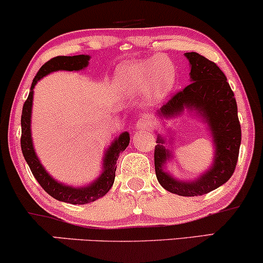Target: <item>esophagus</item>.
Returning a JSON list of instances; mask_svg holds the SVG:
<instances>
[{"label":"esophagus","mask_w":263,"mask_h":263,"mask_svg":"<svg viewBox=\"0 0 263 263\" xmlns=\"http://www.w3.org/2000/svg\"><path fill=\"white\" fill-rule=\"evenodd\" d=\"M137 126L139 129H146V128H150L151 126V119L148 118L147 116H144L141 117L140 119L137 122Z\"/></svg>","instance_id":"1"}]
</instances>
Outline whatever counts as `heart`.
I'll list each match as a JSON object with an SVG mask.
<instances>
[{"mask_svg": "<svg viewBox=\"0 0 263 263\" xmlns=\"http://www.w3.org/2000/svg\"><path fill=\"white\" fill-rule=\"evenodd\" d=\"M174 83L172 62L163 56L123 64L118 69V84L124 91L135 92L150 86L155 95H164Z\"/></svg>", "mask_w": 263, "mask_h": 263, "instance_id": "obj_1", "label": "heart"}]
</instances>
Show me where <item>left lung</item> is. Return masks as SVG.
Here are the masks:
<instances>
[{
	"mask_svg": "<svg viewBox=\"0 0 263 263\" xmlns=\"http://www.w3.org/2000/svg\"><path fill=\"white\" fill-rule=\"evenodd\" d=\"M189 60L190 84L174 93L162 106L158 115L172 117L186 108H195L209 122L215 139L216 156L209 172L194 181H181L172 178L163 170L170 158V151L158 138L155 146V171L158 183L170 193L180 196H199L217 189L233 176L239 157L241 128L238 118V106L234 92L218 66L196 52H186Z\"/></svg>",
	"mask_w": 263,
	"mask_h": 263,
	"instance_id": "1",
	"label": "left lung"
}]
</instances>
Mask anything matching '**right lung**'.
Listing matches in <instances>:
<instances>
[{
	"label": "right lung",
	"instance_id": "right-lung-1",
	"mask_svg": "<svg viewBox=\"0 0 263 263\" xmlns=\"http://www.w3.org/2000/svg\"><path fill=\"white\" fill-rule=\"evenodd\" d=\"M90 57L85 54H79V56H57L51 58L46 63L42 66L34 80H32L30 92H29L28 99L25 100L23 105L22 112V137H21V145L22 152L25 161L29 164L32 176L37 180L48 195L54 197L56 200L63 201V202L73 203V205H84V203L92 202L103 195L108 193L115 181L116 177V163L118 160V155L122 151H124L126 146L129 145L128 133H123L119 135V138L113 142L109 146L108 150L106 151L105 160H103V172L102 174L97 178L96 181H93L90 185L84 187H72L62 185L58 183L52 177L44 170L41 166L40 161L35 155L34 147L31 142V134H30V117H31V106H32V89L36 85V83L41 79L42 77L47 76L48 73L54 72V70H80L85 68L89 63Z\"/></svg>",
	"mask_w": 263,
	"mask_h": 263
}]
</instances>
